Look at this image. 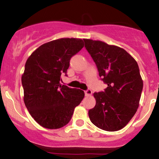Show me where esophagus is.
Returning <instances> with one entry per match:
<instances>
[{
	"mask_svg": "<svg viewBox=\"0 0 159 159\" xmlns=\"http://www.w3.org/2000/svg\"><path fill=\"white\" fill-rule=\"evenodd\" d=\"M84 93H85L86 96H90L91 95H92L93 92H92V90H90V89H88V90L84 91Z\"/></svg>",
	"mask_w": 159,
	"mask_h": 159,
	"instance_id": "1",
	"label": "esophagus"
}]
</instances>
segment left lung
<instances>
[{"label":"left lung","mask_w":159,"mask_h":159,"mask_svg":"<svg viewBox=\"0 0 159 159\" xmlns=\"http://www.w3.org/2000/svg\"><path fill=\"white\" fill-rule=\"evenodd\" d=\"M85 48L107 84L94 93L96 105L89 111L90 121L107 132L120 130L135 114L143 90V80L135 60L126 51L99 40L84 39Z\"/></svg>","instance_id":"obj_1"}]
</instances>
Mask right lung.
I'll list each match as a JSON object with an SVG mask.
<instances>
[{
	"instance_id": "1",
	"label": "right lung",
	"mask_w": 159,
	"mask_h": 159,
	"mask_svg": "<svg viewBox=\"0 0 159 159\" xmlns=\"http://www.w3.org/2000/svg\"><path fill=\"white\" fill-rule=\"evenodd\" d=\"M84 46L81 39L61 38L40 45L27 60L21 76L24 102L41 126L49 129L64 126L84 97L83 90L60 82L71 57Z\"/></svg>"
}]
</instances>
